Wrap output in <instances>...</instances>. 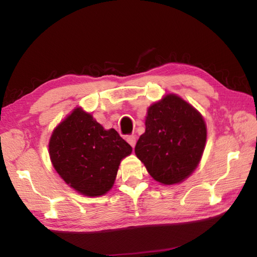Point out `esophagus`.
<instances>
[{
    "label": "esophagus",
    "instance_id": "obj_1",
    "mask_svg": "<svg viewBox=\"0 0 257 257\" xmlns=\"http://www.w3.org/2000/svg\"><path fill=\"white\" fill-rule=\"evenodd\" d=\"M125 141H127L130 145H132V147L134 149L135 145H136V137L134 136V135H130V136H127V138H125Z\"/></svg>",
    "mask_w": 257,
    "mask_h": 257
}]
</instances>
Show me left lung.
Here are the masks:
<instances>
[{
  "instance_id": "obj_1",
  "label": "left lung",
  "mask_w": 257,
  "mask_h": 257,
  "mask_svg": "<svg viewBox=\"0 0 257 257\" xmlns=\"http://www.w3.org/2000/svg\"><path fill=\"white\" fill-rule=\"evenodd\" d=\"M145 127L135 153L151 177L162 185L187 179L205 149L207 130L203 115L178 95L167 94L147 108Z\"/></svg>"
}]
</instances>
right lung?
I'll use <instances>...</instances> for the list:
<instances>
[{"label":"right lung","instance_id":"add662e5","mask_svg":"<svg viewBox=\"0 0 257 257\" xmlns=\"http://www.w3.org/2000/svg\"><path fill=\"white\" fill-rule=\"evenodd\" d=\"M133 149L114 129H104L90 113L73 108L51 135L49 154L55 171L77 193L106 194L114 185L120 162Z\"/></svg>","mask_w":257,"mask_h":257}]
</instances>
